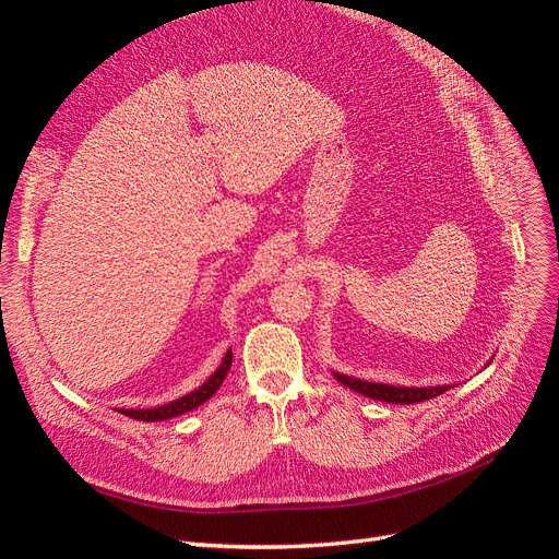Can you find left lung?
Segmentation results:
<instances>
[{
    "mask_svg": "<svg viewBox=\"0 0 559 559\" xmlns=\"http://www.w3.org/2000/svg\"><path fill=\"white\" fill-rule=\"evenodd\" d=\"M335 380L354 389V392H359L368 399H378L384 403H401V405H408V403H419V401H427L433 396H441L448 389H452L454 384H443V386H394V384H380V382H366V380H357V378H347L341 373H333Z\"/></svg>",
    "mask_w": 559,
    "mask_h": 559,
    "instance_id": "obj_1",
    "label": "left lung"
}]
</instances>
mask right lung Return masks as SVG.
Instances as JSON below:
<instances>
[{
    "label": "right lung",
    "instance_id": "obj_1",
    "mask_svg": "<svg viewBox=\"0 0 559 559\" xmlns=\"http://www.w3.org/2000/svg\"><path fill=\"white\" fill-rule=\"evenodd\" d=\"M230 364H233V352L228 349L224 361H222V366H218V368L214 370V376H212L205 384L198 386L195 392L186 394V396H181V399H177V401H173V403H167V405H158V408H142V411H132V408L126 411V408H123V411H118V413H123L126 417L140 419V421H163V419H173V417H177V415L189 413V411L198 408V405H202L207 399L214 396L216 389L222 386V382L226 380L228 370H230Z\"/></svg>",
    "mask_w": 559,
    "mask_h": 559
}]
</instances>
